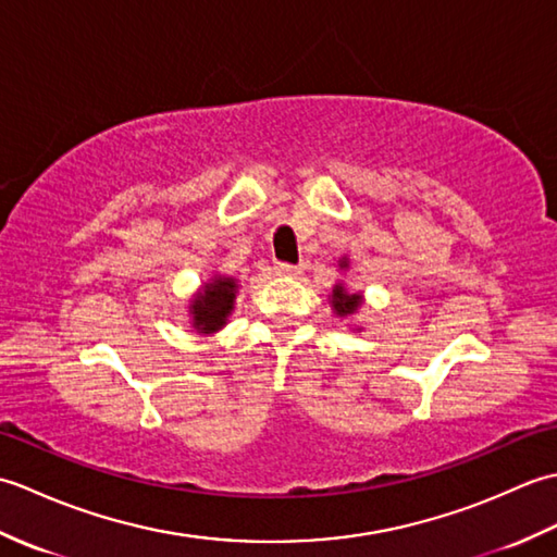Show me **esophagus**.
<instances>
[{
  "instance_id": "34e87169",
  "label": "esophagus",
  "mask_w": 557,
  "mask_h": 557,
  "mask_svg": "<svg viewBox=\"0 0 557 557\" xmlns=\"http://www.w3.org/2000/svg\"><path fill=\"white\" fill-rule=\"evenodd\" d=\"M275 275H280V277H292V275H299L301 272V268L299 265H292V263H275Z\"/></svg>"
}]
</instances>
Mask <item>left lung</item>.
Instances as JSON below:
<instances>
[{
	"label": "left lung",
	"mask_w": 557,
	"mask_h": 557,
	"mask_svg": "<svg viewBox=\"0 0 557 557\" xmlns=\"http://www.w3.org/2000/svg\"><path fill=\"white\" fill-rule=\"evenodd\" d=\"M339 268L347 270V268H349V260L342 258V260H339ZM361 301H363L361 294L347 292L345 285H342V282H339V285H335V287H333V294H330V304H333V311H335L339 318L357 313V311L361 309Z\"/></svg>",
	"instance_id": "1"
}]
</instances>
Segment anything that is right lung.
<instances>
[{
    "mask_svg": "<svg viewBox=\"0 0 557 557\" xmlns=\"http://www.w3.org/2000/svg\"><path fill=\"white\" fill-rule=\"evenodd\" d=\"M236 289H239V282L224 275H215L200 287L191 304H188V315H191L196 333L212 335L227 325V318L234 311Z\"/></svg>",
    "mask_w": 557,
    "mask_h": 557,
    "instance_id": "obj_1",
    "label": "right lung"
}]
</instances>
